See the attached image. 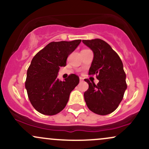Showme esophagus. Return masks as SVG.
Returning <instances> with one entry per match:
<instances>
[{"label":"esophagus","instance_id":"34e87169","mask_svg":"<svg viewBox=\"0 0 149 149\" xmlns=\"http://www.w3.org/2000/svg\"><path fill=\"white\" fill-rule=\"evenodd\" d=\"M80 82H83V78L82 77H80Z\"/></svg>","mask_w":149,"mask_h":149}]
</instances>
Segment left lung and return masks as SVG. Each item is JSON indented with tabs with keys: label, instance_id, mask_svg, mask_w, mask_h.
<instances>
[{
	"label": "left lung",
	"instance_id": "1",
	"mask_svg": "<svg viewBox=\"0 0 149 149\" xmlns=\"http://www.w3.org/2000/svg\"><path fill=\"white\" fill-rule=\"evenodd\" d=\"M83 42L94 54L89 75H96L100 80L95 85L85 79L89 85L84 93L85 101L91 111L108 115L117 109L127 89L123 64L118 54L104 40L96 38L83 40Z\"/></svg>",
	"mask_w": 149,
	"mask_h": 149
}]
</instances>
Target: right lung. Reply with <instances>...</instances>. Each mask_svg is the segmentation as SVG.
<instances>
[{
    "label": "right lung",
    "mask_w": 149,
    "mask_h": 149,
    "mask_svg": "<svg viewBox=\"0 0 149 149\" xmlns=\"http://www.w3.org/2000/svg\"><path fill=\"white\" fill-rule=\"evenodd\" d=\"M81 40L51 42L34 56L27 70L25 87L34 109L44 115H55L66 107L79 77L71 74L64 81L57 78L61 66Z\"/></svg>",
    "instance_id": "1"
}]
</instances>
